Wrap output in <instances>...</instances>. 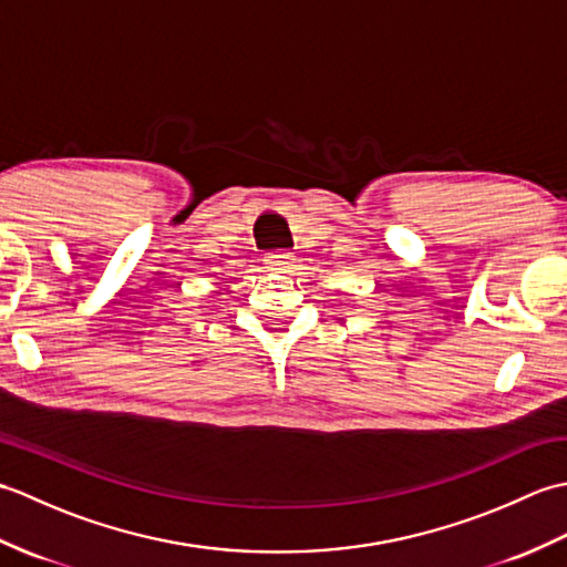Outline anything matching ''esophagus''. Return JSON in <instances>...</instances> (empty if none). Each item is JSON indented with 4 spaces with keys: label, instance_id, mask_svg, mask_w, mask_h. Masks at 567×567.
I'll list each match as a JSON object with an SVG mask.
<instances>
[{
    "label": "esophagus",
    "instance_id": "1",
    "mask_svg": "<svg viewBox=\"0 0 567 567\" xmlns=\"http://www.w3.org/2000/svg\"><path fill=\"white\" fill-rule=\"evenodd\" d=\"M265 265H268V270H272V272H290L295 265V256L287 250H277L265 258Z\"/></svg>",
    "mask_w": 567,
    "mask_h": 567
}]
</instances>
